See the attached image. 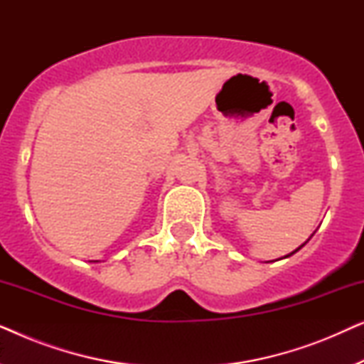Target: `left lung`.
Listing matches in <instances>:
<instances>
[{"instance_id": "obj_1", "label": "left lung", "mask_w": 364, "mask_h": 364, "mask_svg": "<svg viewBox=\"0 0 364 364\" xmlns=\"http://www.w3.org/2000/svg\"><path fill=\"white\" fill-rule=\"evenodd\" d=\"M305 243H306V242H305ZM305 243H303V245H305ZM303 245H301V247H303ZM301 247H298V248H296V250H295V252H291V253H290V255H293V253H296V252H298V250H300V248H301ZM290 255H287V257H290Z\"/></svg>"}]
</instances>
